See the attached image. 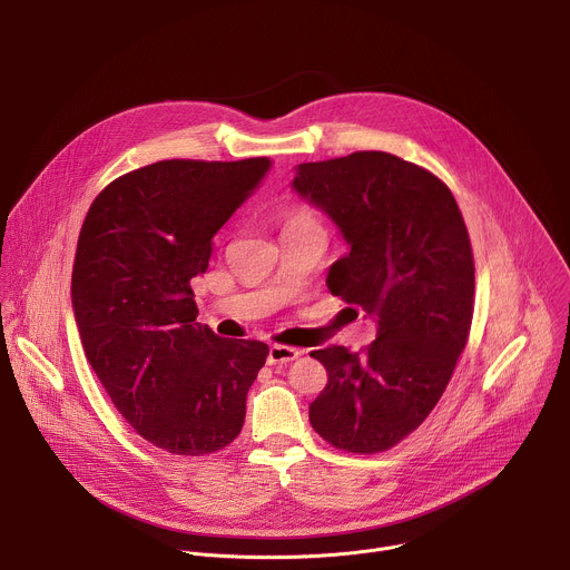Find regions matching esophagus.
<instances>
[{
    "label": "esophagus",
    "mask_w": 570,
    "mask_h": 570,
    "mask_svg": "<svg viewBox=\"0 0 570 570\" xmlns=\"http://www.w3.org/2000/svg\"><path fill=\"white\" fill-rule=\"evenodd\" d=\"M299 356V352L295 347L288 345H273L268 350V365H282V363H291Z\"/></svg>",
    "instance_id": "esophagus-1"
}]
</instances>
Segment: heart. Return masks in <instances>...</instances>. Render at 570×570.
<instances>
[{"mask_svg": "<svg viewBox=\"0 0 570 570\" xmlns=\"http://www.w3.org/2000/svg\"><path fill=\"white\" fill-rule=\"evenodd\" d=\"M299 223H315L313 214L306 212V209H295L291 216H288V225H299Z\"/></svg>", "mask_w": 570, "mask_h": 570, "instance_id": "1", "label": "heart"}]
</instances>
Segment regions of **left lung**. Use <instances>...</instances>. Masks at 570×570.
Masks as SVG:
<instances>
[{
	"label": "left lung",
	"mask_w": 570,
	"mask_h": 570,
	"mask_svg": "<svg viewBox=\"0 0 570 570\" xmlns=\"http://www.w3.org/2000/svg\"><path fill=\"white\" fill-rule=\"evenodd\" d=\"M293 189L350 243L330 291L376 322L361 352H311L327 370L311 426L341 451H387L431 415L469 338L475 268L464 218L438 176L383 150L306 161Z\"/></svg>",
	"instance_id": "obj_1"
}]
</instances>
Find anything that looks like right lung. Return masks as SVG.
Masks as SVG:
<instances>
[{
	"instance_id": "add662e5",
	"label": "right lung",
	"mask_w": 570,
	"mask_h": 570,
	"mask_svg": "<svg viewBox=\"0 0 570 570\" xmlns=\"http://www.w3.org/2000/svg\"><path fill=\"white\" fill-rule=\"evenodd\" d=\"M271 165L161 159L112 180L80 227L71 271L80 343L115 409L161 451L216 453L246 422L268 345L196 322L189 282Z\"/></svg>"
}]
</instances>
